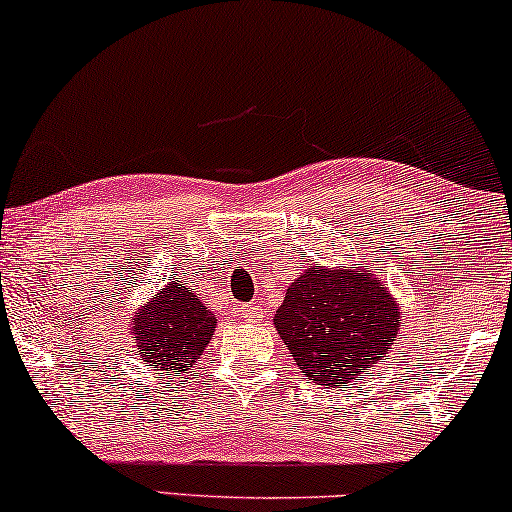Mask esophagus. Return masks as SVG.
Instances as JSON below:
<instances>
[{"label": "esophagus", "mask_w": 512, "mask_h": 512, "mask_svg": "<svg viewBox=\"0 0 512 512\" xmlns=\"http://www.w3.org/2000/svg\"><path fill=\"white\" fill-rule=\"evenodd\" d=\"M240 315L247 317V320H254V317H258V305H240Z\"/></svg>", "instance_id": "obj_1"}]
</instances>
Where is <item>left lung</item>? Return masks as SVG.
<instances>
[{
    "instance_id": "obj_1",
    "label": "left lung",
    "mask_w": 512,
    "mask_h": 512,
    "mask_svg": "<svg viewBox=\"0 0 512 512\" xmlns=\"http://www.w3.org/2000/svg\"><path fill=\"white\" fill-rule=\"evenodd\" d=\"M272 322L298 369L327 388L362 378L388 357L402 329L400 303L369 265L310 263Z\"/></svg>"
}]
</instances>
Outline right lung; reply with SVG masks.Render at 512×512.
I'll use <instances>...</instances> for the list:
<instances>
[{"label":"right lung","mask_w":512,"mask_h":512,"mask_svg":"<svg viewBox=\"0 0 512 512\" xmlns=\"http://www.w3.org/2000/svg\"><path fill=\"white\" fill-rule=\"evenodd\" d=\"M216 324V315L176 277L131 315L129 334L145 367L162 378L188 374L207 350Z\"/></svg>","instance_id":"right-lung-1"}]
</instances>
